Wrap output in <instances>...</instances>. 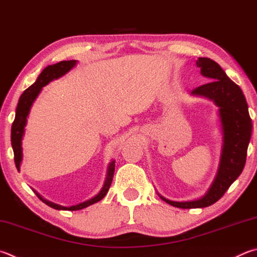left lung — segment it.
I'll use <instances>...</instances> for the list:
<instances>
[{"mask_svg":"<svg viewBox=\"0 0 257 257\" xmlns=\"http://www.w3.org/2000/svg\"><path fill=\"white\" fill-rule=\"evenodd\" d=\"M197 66L211 82L194 88L191 94L208 97L219 108L223 144L217 176L204 197L185 202L171 201L161 197L166 203L181 209L209 207L225 194L244 170L253 127L242 91L226 75L219 64L210 58L200 57Z\"/></svg>","mask_w":257,"mask_h":257,"instance_id":"1","label":"left lung"}]
</instances>
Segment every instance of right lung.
Returning <instances> with one entry per match:
<instances>
[{"instance_id":"1","label":"right lung","mask_w":257,"mask_h":257,"mask_svg":"<svg viewBox=\"0 0 257 257\" xmlns=\"http://www.w3.org/2000/svg\"><path fill=\"white\" fill-rule=\"evenodd\" d=\"M75 65H76V60H63V62H59L57 64L49 65V66L46 67L44 71L40 73V75L38 76V78H37V81L22 93L20 99H19L18 106L16 110V118H15V121H13L12 128H11V144H12L13 153H15V162L18 170H20V164L22 161V147H21L22 143L21 142H22L23 134H25V127L27 123L28 114L30 112L32 103L35 102L36 97L38 96L41 88H43L45 85H47L50 81L56 80V78H59L60 76L65 75V74L71 71ZM114 163L115 162L112 161L109 164L104 185L100 191V193L95 195L94 198L87 200L85 202L76 204V206H72V207H62V206H58V204L43 199L38 193H36L37 197H38L41 201L47 204V206L57 210H69V211H73V210H81V209L86 208L93 203L100 201V200L103 199L105 197V194L108 193L111 182H112V179H113V174H114V166H115Z\"/></svg>"}]
</instances>
